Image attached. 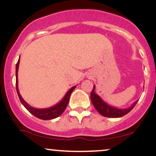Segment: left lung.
<instances>
[{
  "mask_svg": "<svg viewBox=\"0 0 156 156\" xmlns=\"http://www.w3.org/2000/svg\"><path fill=\"white\" fill-rule=\"evenodd\" d=\"M91 101L94 108L98 111L100 114L103 117H112V118H117L125 116L128 113H129L130 111L134 108L136 104L137 103L138 101H135L131 106L128 107L126 108H118L116 107L112 106V105H108L102 100V98L96 94L95 92V87H93V89L91 92Z\"/></svg>",
  "mask_w": 156,
  "mask_h": 156,
  "instance_id": "1",
  "label": "left lung"
}]
</instances>
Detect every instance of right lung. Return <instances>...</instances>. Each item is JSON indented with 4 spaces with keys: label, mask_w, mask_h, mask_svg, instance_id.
I'll use <instances>...</instances> for the list:
<instances>
[{
    "label": "right lung",
    "mask_w": 156,
    "mask_h": 156,
    "mask_svg": "<svg viewBox=\"0 0 156 156\" xmlns=\"http://www.w3.org/2000/svg\"><path fill=\"white\" fill-rule=\"evenodd\" d=\"M19 64H20V58L18 62H17V64H16V89H17V94H18L20 101L21 103L24 105L25 108L31 113V114H32L33 115H34L35 117H37V118H39V119H41L48 120V119H55V118L59 117L61 114L64 112L65 108H67L68 103H69V97H70L71 93L73 92V91L74 90L75 88H76V86H74V87H73L72 88L69 89V90L66 93L65 96L64 97L63 99H62L59 103H58L57 104L53 105V106L50 107V108H34V107H32L30 105H28V103L23 100L22 96L20 95V94L19 92L18 81H17V72H18Z\"/></svg>",
    "instance_id": "obj_1"
}]
</instances>
